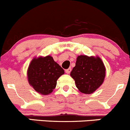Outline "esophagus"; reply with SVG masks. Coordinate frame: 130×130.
Returning <instances> with one entry per match:
<instances>
[{
  "instance_id": "1",
  "label": "esophagus",
  "mask_w": 130,
  "mask_h": 130,
  "mask_svg": "<svg viewBox=\"0 0 130 130\" xmlns=\"http://www.w3.org/2000/svg\"><path fill=\"white\" fill-rule=\"evenodd\" d=\"M71 68H68V69H67V70H65V71H66V73H67V74H69V73H70V72H71Z\"/></svg>"
}]
</instances>
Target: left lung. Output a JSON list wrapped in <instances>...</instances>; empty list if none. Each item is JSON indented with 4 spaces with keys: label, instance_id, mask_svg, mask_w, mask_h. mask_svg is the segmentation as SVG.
Here are the masks:
<instances>
[{
    "label": "left lung",
    "instance_id": "obj_1",
    "mask_svg": "<svg viewBox=\"0 0 130 130\" xmlns=\"http://www.w3.org/2000/svg\"><path fill=\"white\" fill-rule=\"evenodd\" d=\"M105 71V66L100 57L79 55L70 75L80 92L90 94L102 85Z\"/></svg>",
    "mask_w": 130,
    "mask_h": 130
}]
</instances>
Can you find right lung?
<instances>
[{"label":"right lung","mask_w":130,"mask_h":130,"mask_svg":"<svg viewBox=\"0 0 130 130\" xmlns=\"http://www.w3.org/2000/svg\"><path fill=\"white\" fill-rule=\"evenodd\" d=\"M64 73V70L50 55L34 58L28 69L29 84L42 95L51 93L55 88L57 79Z\"/></svg>","instance_id":"right-lung-1"}]
</instances>
